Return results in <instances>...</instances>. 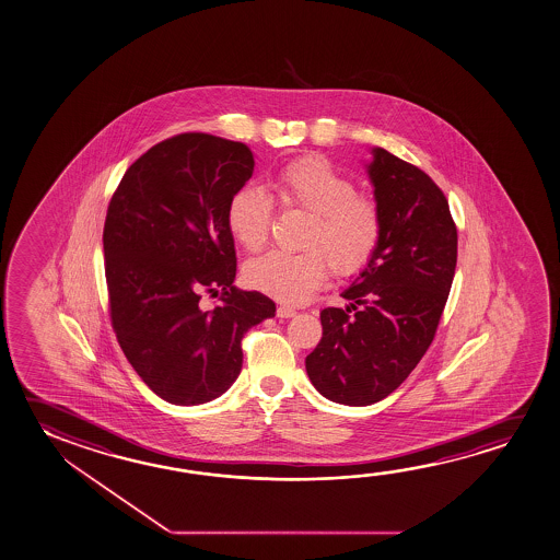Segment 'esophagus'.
<instances>
[{
	"label": "esophagus",
	"instance_id": "obj_1",
	"mask_svg": "<svg viewBox=\"0 0 560 560\" xmlns=\"http://www.w3.org/2000/svg\"><path fill=\"white\" fill-rule=\"evenodd\" d=\"M276 315H278L280 319H290V317H293V315H295V310H292V307H288V305H280V307L276 310Z\"/></svg>",
	"mask_w": 560,
	"mask_h": 560
}]
</instances>
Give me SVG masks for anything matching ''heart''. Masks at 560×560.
Instances as JSON below:
<instances>
[{
  "mask_svg": "<svg viewBox=\"0 0 560 560\" xmlns=\"http://www.w3.org/2000/svg\"><path fill=\"white\" fill-rule=\"evenodd\" d=\"M276 198L311 213L303 237L307 250H270L250 260L245 278L253 288L284 303L310 300L329 275H352L372 258L382 235V215L372 198L355 192L350 178L329 161L303 158L285 165L272 180ZM272 222V202L258 187L237 188L228 202V228L243 249H262Z\"/></svg>",
  "mask_w": 560,
  "mask_h": 560,
  "instance_id": "obj_1",
  "label": "heart"
}]
</instances>
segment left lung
<instances>
[{
  "label": "left lung",
  "mask_w": 560,
  "mask_h": 560,
  "mask_svg": "<svg viewBox=\"0 0 560 560\" xmlns=\"http://www.w3.org/2000/svg\"><path fill=\"white\" fill-rule=\"evenodd\" d=\"M382 235L342 290L347 307L320 311L323 337L305 358L325 399L368 407L417 368L434 340L457 262V230L444 192L424 171L383 148L365 165Z\"/></svg>",
  "instance_id": "1"
}]
</instances>
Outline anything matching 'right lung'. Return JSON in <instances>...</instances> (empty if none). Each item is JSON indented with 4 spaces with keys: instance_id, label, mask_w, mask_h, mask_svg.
<instances>
[{
    "instance_id": "obj_1",
    "label": "right lung",
    "mask_w": 560,
    "mask_h": 560,
    "mask_svg": "<svg viewBox=\"0 0 560 560\" xmlns=\"http://www.w3.org/2000/svg\"><path fill=\"white\" fill-rule=\"evenodd\" d=\"M255 170L253 151L210 133H180L128 167L103 231L110 319L143 383L171 405L218 399L243 365L241 338L276 305L235 285L228 202ZM223 290L212 312L202 291Z\"/></svg>"
}]
</instances>
